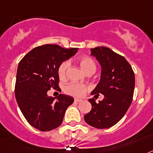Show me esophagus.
I'll use <instances>...</instances> for the list:
<instances>
[{"instance_id": "obj_1", "label": "esophagus", "mask_w": 153, "mask_h": 153, "mask_svg": "<svg viewBox=\"0 0 153 153\" xmlns=\"http://www.w3.org/2000/svg\"><path fill=\"white\" fill-rule=\"evenodd\" d=\"M74 101H75V102H82V100H81V99H79V98H75L74 99Z\"/></svg>"}]
</instances>
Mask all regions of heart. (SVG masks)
<instances>
[{"mask_svg":"<svg viewBox=\"0 0 153 153\" xmlns=\"http://www.w3.org/2000/svg\"><path fill=\"white\" fill-rule=\"evenodd\" d=\"M78 62L80 65L81 68L82 69L83 71L86 73V74L93 73L96 71V64H95L94 61L91 57H82L79 59ZM68 67L69 61H64L60 65L58 68V71H57L58 76L60 79H65L66 78L67 71H68ZM64 90H65L67 94L79 97V96H82L86 92V91L88 90V86H86L85 85L79 84V83L71 82L67 85H65Z\"/></svg>","mask_w":153,"mask_h":153,"instance_id":"obj_1","label":"heart"}]
</instances>
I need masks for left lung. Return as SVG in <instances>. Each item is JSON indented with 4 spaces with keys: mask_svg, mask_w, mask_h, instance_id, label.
Wrapping results in <instances>:
<instances>
[{
    "mask_svg": "<svg viewBox=\"0 0 153 153\" xmlns=\"http://www.w3.org/2000/svg\"><path fill=\"white\" fill-rule=\"evenodd\" d=\"M91 55L96 57L102 69L100 80L91 94L95 98L102 94L104 98L99 102L94 98L88 100L92 110L84 119L96 128H109L124 116L131 103L134 73L126 59L108 47L91 49Z\"/></svg>",
    "mask_w": 153,
    "mask_h": 153,
    "instance_id": "1",
    "label": "left lung"
}]
</instances>
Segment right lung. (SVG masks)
I'll return each mask as SVG.
<instances>
[{"instance_id": "right-lung-1", "label": "right lung", "mask_w": 153, "mask_h": 153, "mask_svg": "<svg viewBox=\"0 0 153 153\" xmlns=\"http://www.w3.org/2000/svg\"><path fill=\"white\" fill-rule=\"evenodd\" d=\"M78 48L65 49L56 44H46L29 51L18 66L15 94L18 105L33 127L48 131L61 124L73 97L60 94L47 95L51 88L58 87V68L74 56Z\"/></svg>"}]
</instances>
